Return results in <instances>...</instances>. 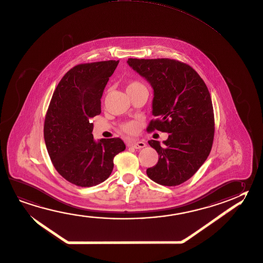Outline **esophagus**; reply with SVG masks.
Listing matches in <instances>:
<instances>
[{"label": "esophagus", "instance_id": "1", "mask_svg": "<svg viewBox=\"0 0 263 263\" xmlns=\"http://www.w3.org/2000/svg\"><path fill=\"white\" fill-rule=\"evenodd\" d=\"M127 146L134 147V148H142V147H146V144L143 141H137V140H133L127 143Z\"/></svg>", "mask_w": 263, "mask_h": 263}]
</instances>
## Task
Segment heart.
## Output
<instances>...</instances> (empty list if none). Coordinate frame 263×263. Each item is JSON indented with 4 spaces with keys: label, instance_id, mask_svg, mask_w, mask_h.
<instances>
[{
    "label": "heart",
    "instance_id": "heart-1",
    "mask_svg": "<svg viewBox=\"0 0 263 263\" xmlns=\"http://www.w3.org/2000/svg\"><path fill=\"white\" fill-rule=\"evenodd\" d=\"M140 87H144V85L141 82H139L138 80H132V81L127 83L126 90L135 88H140ZM120 128L122 131H124L125 133H136L138 129V123L136 121H128V122H125L124 124H122L120 125Z\"/></svg>",
    "mask_w": 263,
    "mask_h": 263
}]
</instances>
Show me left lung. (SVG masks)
Here are the masks:
<instances>
[{"label": "left lung", "mask_w": 263, "mask_h": 263, "mask_svg": "<svg viewBox=\"0 0 263 263\" xmlns=\"http://www.w3.org/2000/svg\"><path fill=\"white\" fill-rule=\"evenodd\" d=\"M128 65L154 89L147 131L170 133L163 146L148 144L159 155L147 175L157 184L175 186L192 177L207 160L214 138V114L206 84L195 70L175 59L129 58Z\"/></svg>", "instance_id": "left-lung-1"}]
</instances>
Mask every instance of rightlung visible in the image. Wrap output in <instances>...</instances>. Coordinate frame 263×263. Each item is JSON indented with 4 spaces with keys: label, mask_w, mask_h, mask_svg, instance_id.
<instances>
[{
    "label": "right lung",
    "mask_w": 263,
    "mask_h": 263,
    "mask_svg": "<svg viewBox=\"0 0 263 263\" xmlns=\"http://www.w3.org/2000/svg\"><path fill=\"white\" fill-rule=\"evenodd\" d=\"M119 60L76 65L52 94L44 121V140L56 171L71 184H101L114 169V158L125 151L119 138L95 142L92 123L101 114V99Z\"/></svg>",
    "instance_id": "add662e5"
}]
</instances>
